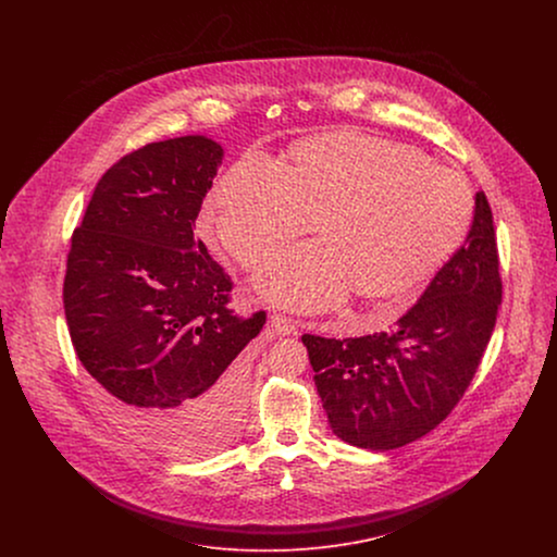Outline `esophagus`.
Listing matches in <instances>:
<instances>
[{
    "label": "esophagus",
    "mask_w": 557,
    "mask_h": 557,
    "mask_svg": "<svg viewBox=\"0 0 557 557\" xmlns=\"http://www.w3.org/2000/svg\"><path fill=\"white\" fill-rule=\"evenodd\" d=\"M269 323H271V330L275 334H280V336H294V334H298V325H296L294 319L284 318V315H271Z\"/></svg>",
    "instance_id": "1"
}]
</instances>
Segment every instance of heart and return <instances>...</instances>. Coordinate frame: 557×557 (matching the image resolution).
I'll list each match as a JSON object with an SVG mask.
<instances>
[{
    "label": "heart",
    "instance_id": "1",
    "mask_svg": "<svg viewBox=\"0 0 557 557\" xmlns=\"http://www.w3.org/2000/svg\"><path fill=\"white\" fill-rule=\"evenodd\" d=\"M202 216L244 267L315 225L319 244L273 257L255 288L277 307L323 311L346 294L375 307L422 288L468 238L474 196L461 173L409 144L338 129L294 141L280 171L236 160Z\"/></svg>",
    "mask_w": 557,
    "mask_h": 557
}]
</instances>
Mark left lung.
Returning <instances> with one entry per match:
<instances>
[{
  "label": "left lung",
  "mask_w": 557,
  "mask_h": 557,
  "mask_svg": "<svg viewBox=\"0 0 557 557\" xmlns=\"http://www.w3.org/2000/svg\"><path fill=\"white\" fill-rule=\"evenodd\" d=\"M499 305L493 212L478 191L463 246L393 330L302 336L332 432L352 447L391 450L434 430L472 382Z\"/></svg>",
  "instance_id": "1"
}]
</instances>
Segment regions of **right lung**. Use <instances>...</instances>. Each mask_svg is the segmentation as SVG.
Listing matches in <instances>:
<instances>
[{"label": "right lung", "mask_w": 557, "mask_h": 557, "mask_svg": "<svg viewBox=\"0 0 557 557\" xmlns=\"http://www.w3.org/2000/svg\"><path fill=\"white\" fill-rule=\"evenodd\" d=\"M223 148L207 135L148 144L98 182L71 239L64 313L112 418L169 457H202L246 407L238 355L265 313L225 307L232 282L194 238Z\"/></svg>", "instance_id": "right-lung-1"}]
</instances>
